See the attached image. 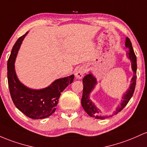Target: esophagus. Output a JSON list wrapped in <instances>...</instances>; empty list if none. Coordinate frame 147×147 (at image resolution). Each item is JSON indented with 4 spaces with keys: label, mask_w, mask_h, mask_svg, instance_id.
<instances>
[{
    "label": "esophagus",
    "mask_w": 147,
    "mask_h": 147,
    "mask_svg": "<svg viewBox=\"0 0 147 147\" xmlns=\"http://www.w3.org/2000/svg\"><path fill=\"white\" fill-rule=\"evenodd\" d=\"M85 73V69L84 67H80L75 72V77L77 79H81Z\"/></svg>",
    "instance_id": "obj_1"
}]
</instances>
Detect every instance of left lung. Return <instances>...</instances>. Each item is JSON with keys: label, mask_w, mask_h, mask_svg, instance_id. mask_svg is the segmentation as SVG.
Instances as JSON below:
<instances>
[{"label": "left lung", "mask_w": 147, "mask_h": 147, "mask_svg": "<svg viewBox=\"0 0 147 147\" xmlns=\"http://www.w3.org/2000/svg\"><path fill=\"white\" fill-rule=\"evenodd\" d=\"M125 46L128 48V51L127 52L126 55L128 56V58L130 59L131 62V68L133 71V76L131 78V84L130 86L126 90V92L123 94L121 98V103H119L117 107L116 110L115 111L112 115H103L101 112L98 107H96L94 102L90 99V93L93 91L94 87L97 84L96 78L94 76L92 73H90L84 77L82 79V83H83V92H82V96L81 99V104L83 109L85 111L90 115L92 117L95 119H105L110 117H113L114 115L117 114L121 111L123 108L127 105L131 97L133 96V93H134L135 88H136V78H137V58L136 54H135L134 51H133L132 44L130 41L129 38H126V42H125Z\"/></svg>", "instance_id": "obj_1"}]
</instances>
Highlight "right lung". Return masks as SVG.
I'll use <instances>...</instances> for the list:
<instances>
[{
	"label": "right lung",
	"instance_id": "obj_1",
	"mask_svg": "<svg viewBox=\"0 0 147 147\" xmlns=\"http://www.w3.org/2000/svg\"><path fill=\"white\" fill-rule=\"evenodd\" d=\"M27 32L17 39L7 61V80L13 103L21 112L33 119L51 116L56 110L61 92L72 83L74 75L55 80L49 86L40 90L29 88L18 78L15 71L16 57Z\"/></svg>",
	"mask_w": 147,
	"mask_h": 147
}]
</instances>
